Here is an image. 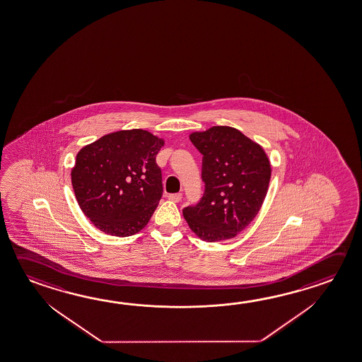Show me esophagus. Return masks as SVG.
I'll list each match as a JSON object with an SVG mask.
<instances>
[{"mask_svg": "<svg viewBox=\"0 0 362 362\" xmlns=\"http://www.w3.org/2000/svg\"><path fill=\"white\" fill-rule=\"evenodd\" d=\"M182 198H183L182 193H175V194H169V196H168V199H170V201L175 203L180 202Z\"/></svg>", "mask_w": 362, "mask_h": 362, "instance_id": "34e87169", "label": "esophagus"}]
</instances>
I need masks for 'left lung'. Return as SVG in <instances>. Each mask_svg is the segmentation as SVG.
Wrapping results in <instances>:
<instances>
[{
  "mask_svg": "<svg viewBox=\"0 0 362 362\" xmlns=\"http://www.w3.org/2000/svg\"><path fill=\"white\" fill-rule=\"evenodd\" d=\"M189 140L203 155L206 189L196 206L183 209L184 218L202 240L233 239L259 212L272 172L269 159L259 144L228 126L192 132Z\"/></svg>",
  "mask_w": 362,
  "mask_h": 362,
  "instance_id": "obj_1",
  "label": "left lung"
}]
</instances>
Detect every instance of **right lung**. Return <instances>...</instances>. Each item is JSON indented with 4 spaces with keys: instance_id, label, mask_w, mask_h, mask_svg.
<instances>
[{
    "instance_id": "obj_1",
    "label": "right lung",
    "mask_w": 362,
    "mask_h": 362,
    "mask_svg": "<svg viewBox=\"0 0 362 362\" xmlns=\"http://www.w3.org/2000/svg\"><path fill=\"white\" fill-rule=\"evenodd\" d=\"M164 140L145 129H123L83 146L71 170L77 203L105 234L131 236L150 221L161 194L156 155Z\"/></svg>"
}]
</instances>
